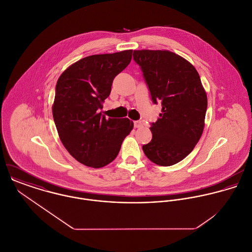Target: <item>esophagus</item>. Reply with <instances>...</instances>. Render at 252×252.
<instances>
[{
  "label": "esophagus",
  "instance_id": "esophagus-1",
  "mask_svg": "<svg viewBox=\"0 0 252 252\" xmlns=\"http://www.w3.org/2000/svg\"><path fill=\"white\" fill-rule=\"evenodd\" d=\"M134 126H135V128H141L143 126V123H142V121H135Z\"/></svg>",
  "mask_w": 252,
  "mask_h": 252
}]
</instances>
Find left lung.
Returning a JSON list of instances; mask_svg holds the SVG:
<instances>
[{
	"label": "left lung",
	"mask_w": 252,
	"mask_h": 252,
	"mask_svg": "<svg viewBox=\"0 0 252 252\" xmlns=\"http://www.w3.org/2000/svg\"><path fill=\"white\" fill-rule=\"evenodd\" d=\"M154 104L162 112L151 124L152 140L143 145L145 156L159 166L184 159L199 142L208 107L206 90L195 67L170 50H134Z\"/></svg>",
	"instance_id": "8db88e82"
}]
</instances>
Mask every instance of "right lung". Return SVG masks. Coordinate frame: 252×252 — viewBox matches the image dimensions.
Masks as SVG:
<instances>
[{
  "mask_svg": "<svg viewBox=\"0 0 252 252\" xmlns=\"http://www.w3.org/2000/svg\"><path fill=\"white\" fill-rule=\"evenodd\" d=\"M132 49L82 58L59 76L52 114L59 138L79 163L102 168L112 162L134 127L128 118H106L99 110L113 78L131 62Z\"/></svg>",
  "mask_w": 252,
  "mask_h": 252,
  "instance_id": "obj_1",
  "label": "right lung"
}]
</instances>
